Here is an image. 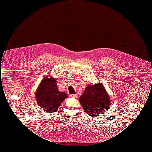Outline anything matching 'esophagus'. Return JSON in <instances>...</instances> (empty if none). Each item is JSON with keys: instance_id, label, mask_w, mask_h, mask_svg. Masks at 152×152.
I'll return each instance as SVG.
<instances>
[{"instance_id": "34e87169", "label": "esophagus", "mask_w": 152, "mask_h": 152, "mask_svg": "<svg viewBox=\"0 0 152 152\" xmlns=\"http://www.w3.org/2000/svg\"><path fill=\"white\" fill-rule=\"evenodd\" d=\"M70 96H71V97L76 98V97H77V94H70Z\"/></svg>"}]
</instances>
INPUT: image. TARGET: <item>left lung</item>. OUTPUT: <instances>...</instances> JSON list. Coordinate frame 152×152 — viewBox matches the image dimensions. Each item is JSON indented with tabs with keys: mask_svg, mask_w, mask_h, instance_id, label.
Masks as SVG:
<instances>
[{
	"mask_svg": "<svg viewBox=\"0 0 152 152\" xmlns=\"http://www.w3.org/2000/svg\"><path fill=\"white\" fill-rule=\"evenodd\" d=\"M79 100L86 113L92 117L104 114L111 104L110 96L100 83L88 85Z\"/></svg>",
	"mask_w": 152,
	"mask_h": 152,
	"instance_id": "obj_1",
	"label": "left lung"
}]
</instances>
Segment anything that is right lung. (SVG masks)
<instances>
[{
	"mask_svg": "<svg viewBox=\"0 0 152 152\" xmlns=\"http://www.w3.org/2000/svg\"><path fill=\"white\" fill-rule=\"evenodd\" d=\"M67 97L65 92L58 91L56 80L52 76H45L37 88L35 93L38 105L43 110L48 113L56 112Z\"/></svg>",
	"mask_w": 152,
	"mask_h": 152,
	"instance_id": "1",
	"label": "right lung"
}]
</instances>
